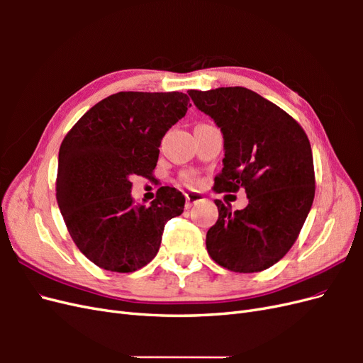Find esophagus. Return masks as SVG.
<instances>
[{
    "mask_svg": "<svg viewBox=\"0 0 363 363\" xmlns=\"http://www.w3.org/2000/svg\"><path fill=\"white\" fill-rule=\"evenodd\" d=\"M184 199H186V208H191L194 204L203 201V196L200 194H195V192H189V194H184Z\"/></svg>",
    "mask_w": 363,
    "mask_h": 363,
    "instance_id": "obj_1",
    "label": "esophagus"
}]
</instances>
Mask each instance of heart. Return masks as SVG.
<instances>
[{
    "mask_svg": "<svg viewBox=\"0 0 363 363\" xmlns=\"http://www.w3.org/2000/svg\"><path fill=\"white\" fill-rule=\"evenodd\" d=\"M182 183H184L186 186H195V184H199V179L195 177V174H192V172H184V174H182Z\"/></svg>",
    "mask_w": 363,
    "mask_h": 363,
    "instance_id": "1",
    "label": "heart"
}]
</instances>
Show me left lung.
<instances>
[{"label":"left lung","mask_w":363,"mask_h":363,"mask_svg":"<svg viewBox=\"0 0 363 363\" xmlns=\"http://www.w3.org/2000/svg\"><path fill=\"white\" fill-rule=\"evenodd\" d=\"M194 104L224 135V168L215 192L245 189L248 206L235 211L216 200L218 221L207 252L233 272H259L277 263L298 238L315 196V169L303 127L247 87L189 91Z\"/></svg>","instance_id":"1"}]
</instances>
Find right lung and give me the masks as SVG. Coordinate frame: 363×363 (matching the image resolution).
I'll return each instance as SVG.
<instances>
[{
	"instance_id": "add662e5",
	"label": "right lung",
	"mask_w": 363,
	"mask_h": 363,
	"mask_svg": "<svg viewBox=\"0 0 363 363\" xmlns=\"http://www.w3.org/2000/svg\"><path fill=\"white\" fill-rule=\"evenodd\" d=\"M183 92H118L91 107L62 140L56 199L83 255L112 272L156 257L164 224L184 196L162 186L151 206L133 204L131 177L151 179L164 133L188 112Z\"/></svg>"
}]
</instances>
